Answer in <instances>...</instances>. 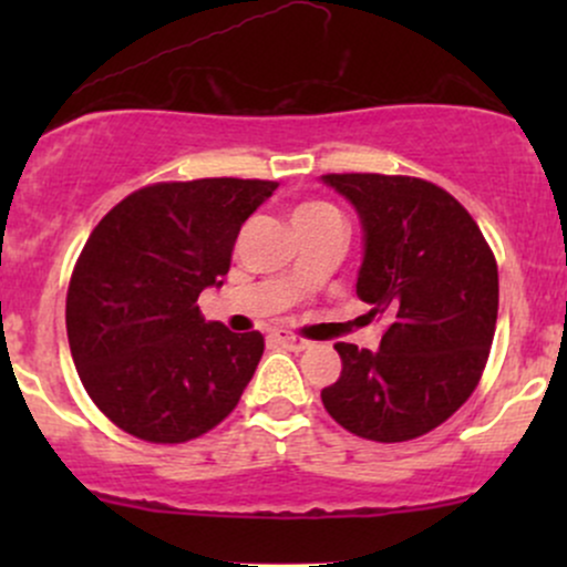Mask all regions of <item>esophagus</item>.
I'll list each match as a JSON object with an SVG mask.
<instances>
[{"label":"esophagus","mask_w":567,"mask_h":567,"mask_svg":"<svg viewBox=\"0 0 567 567\" xmlns=\"http://www.w3.org/2000/svg\"><path fill=\"white\" fill-rule=\"evenodd\" d=\"M271 338H275L279 347H285V349H290V351L309 349V341H303V338H298V336H292V333H282V330H277V333L271 336Z\"/></svg>","instance_id":"obj_1"}]
</instances>
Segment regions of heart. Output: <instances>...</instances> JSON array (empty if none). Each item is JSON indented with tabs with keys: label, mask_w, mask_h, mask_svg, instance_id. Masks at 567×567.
I'll return each instance as SVG.
<instances>
[{
	"label": "heart",
	"mask_w": 567,
	"mask_h": 567,
	"mask_svg": "<svg viewBox=\"0 0 567 567\" xmlns=\"http://www.w3.org/2000/svg\"><path fill=\"white\" fill-rule=\"evenodd\" d=\"M322 213H336V207L324 205V202H303V205H298L296 213H292V220H296V218L322 216Z\"/></svg>",
	"instance_id": "1"
}]
</instances>
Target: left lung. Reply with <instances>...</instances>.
I'll list each match as a JSON object with an SVG mask.
<instances>
[{"label": "left lung", "mask_w": 567, "mask_h": 567, "mask_svg": "<svg viewBox=\"0 0 567 567\" xmlns=\"http://www.w3.org/2000/svg\"><path fill=\"white\" fill-rule=\"evenodd\" d=\"M357 210V296L386 317L379 349L336 343L341 375L322 405L351 434L405 442L470 400L498 317V269L474 218L445 188L408 175H322Z\"/></svg>", "instance_id": "obj_1"}]
</instances>
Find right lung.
I'll list each match as a JSON object with an SVG mask.
<instances>
[{
    "label": "right lung",
    "mask_w": 567,
    "mask_h": 567,
    "mask_svg": "<svg viewBox=\"0 0 567 567\" xmlns=\"http://www.w3.org/2000/svg\"><path fill=\"white\" fill-rule=\"evenodd\" d=\"M275 181L202 178L130 194L90 234L66 298L76 373L116 426L186 442L237 408L264 354L261 333L205 322L243 224Z\"/></svg>",
    "instance_id": "right-lung-1"
}]
</instances>
